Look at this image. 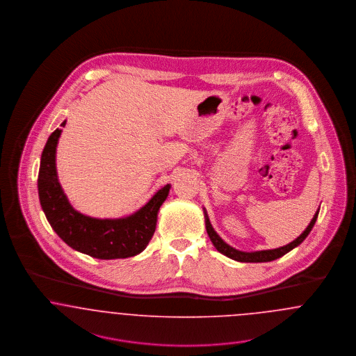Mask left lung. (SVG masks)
I'll return each instance as SVG.
<instances>
[{"label":"left lung","mask_w":356,"mask_h":356,"mask_svg":"<svg viewBox=\"0 0 356 356\" xmlns=\"http://www.w3.org/2000/svg\"><path fill=\"white\" fill-rule=\"evenodd\" d=\"M318 210H320V207H318V211L315 213V216H314V218L311 220L309 225L307 226V229L300 234L296 240H293L292 243H288V245H284V246H281V248H277V249L257 250V252H241V250H237V249L232 248L230 245H227V243H225L224 240L217 234V232L213 229V226H211L210 221H209V217H207V213H206L205 209H204V213H205L206 232H207V234H209V237H210V241L213 243L214 248H216L220 253H222L226 257H229V259H232V260H236V261L268 262L273 261V260L279 259L281 256L286 254L288 252H291L293 248L299 246L300 243H302V241L307 238V236L309 234V232L312 230L314 225H315L316 220H318Z\"/></svg>","instance_id":"1"}]
</instances>
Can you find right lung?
Listing matches in <instances>:
<instances>
[{
	"instance_id": "1",
	"label": "right lung",
	"mask_w": 356,
	"mask_h": 356,
	"mask_svg": "<svg viewBox=\"0 0 356 356\" xmlns=\"http://www.w3.org/2000/svg\"><path fill=\"white\" fill-rule=\"evenodd\" d=\"M67 120L61 123L64 127ZM61 130L51 134L41 154L38 198L48 222L57 236L80 253L100 260L127 259L146 249L155 232L158 211L169 195L170 185L158 190L150 201L123 218H94L70 204L58 184L56 147Z\"/></svg>"
}]
</instances>
